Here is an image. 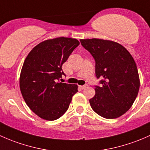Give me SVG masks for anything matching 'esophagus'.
I'll use <instances>...</instances> for the list:
<instances>
[{"label": "esophagus", "instance_id": "34e87169", "mask_svg": "<svg viewBox=\"0 0 150 150\" xmlns=\"http://www.w3.org/2000/svg\"><path fill=\"white\" fill-rule=\"evenodd\" d=\"M88 86V85L87 84H86V85H83V86H79V88L80 89H85V88H86Z\"/></svg>", "mask_w": 150, "mask_h": 150}]
</instances>
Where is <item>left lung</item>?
Listing matches in <instances>:
<instances>
[{
	"label": "left lung",
	"mask_w": 150,
	"mask_h": 150,
	"mask_svg": "<svg viewBox=\"0 0 150 150\" xmlns=\"http://www.w3.org/2000/svg\"><path fill=\"white\" fill-rule=\"evenodd\" d=\"M95 60V74L101 78L95 95L89 100L92 110L108 119L118 118L132 107L138 95L140 81L137 64L130 52L116 42L80 40Z\"/></svg>",
	"instance_id": "8db88e82"
}]
</instances>
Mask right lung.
Segmentation results:
<instances>
[{
    "mask_svg": "<svg viewBox=\"0 0 150 150\" xmlns=\"http://www.w3.org/2000/svg\"><path fill=\"white\" fill-rule=\"evenodd\" d=\"M79 45L69 38L46 40L32 48L24 60L19 78L21 95L28 107L40 118L55 121L66 112L76 84L58 81L64 74L62 65Z\"/></svg>",
    "mask_w": 150,
    "mask_h": 150,
    "instance_id": "obj_1",
    "label": "right lung"
}]
</instances>
